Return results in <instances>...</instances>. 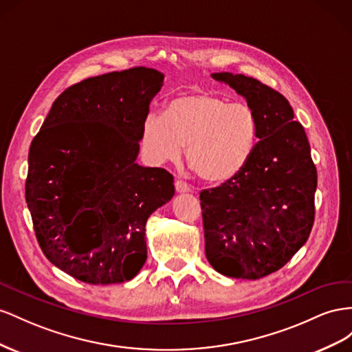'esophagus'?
Returning <instances> with one entry per match:
<instances>
[{"label":"esophagus","mask_w":352,"mask_h":352,"mask_svg":"<svg viewBox=\"0 0 352 352\" xmlns=\"http://www.w3.org/2000/svg\"><path fill=\"white\" fill-rule=\"evenodd\" d=\"M175 190L178 193L192 192V188H190V186L186 182H183V179H175Z\"/></svg>","instance_id":"esophagus-1"}]
</instances>
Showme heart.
I'll use <instances>...</instances> for the list:
<instances>
[{"instance_id": "1", "label": "heart", "mask_w": 352, "mask_h": 352, "mask_svg": "<svg viewBox=\"0 0 352 352\" xmlns=\"http://www.w3.org/2000/svg\"><path fill=\"white\" fill-rule=\"evenodd\" d=\"M259 143V122L246 103H230L206 91L182 94L165 106L162 116L148 115L140 144L152 164L182 156L205 183L221 184L248 166Z\"/></svg>"}]
</instances>
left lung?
<instances>
[{
	"label": "left lung",
	"instance_id": "1",
	"mask_svg": "<svg viewBox=\"0 0 352 352\" xmlns=\"http://www.w3.org/2000/svg\"><path fill=\"white\" fill-rule=\"evenodd\" d=\"M254 109L259 143L230 182L200 192L205 254L218 273L256 280L287 264L314 224L317 169L304 126L271 87L245 75L212 74Z\"/></svg>",
	"mask_w": 352,
	"mask_h": 352
}]
</instances>
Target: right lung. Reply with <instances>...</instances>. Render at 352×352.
Returning a JSON list of instances; mask_svg holds the SVG:
<instances>
[{
	"mask_svg": "<svg viewBox=\"0 0 352 352\" xmlns=\"http://www.w3.org/2000/svg\"><path fill=\"white\" fill-rule=\"evenodd\" d=\"M162 82L143 66L84 79L54 100L31 143L25 196L39 248L84 283L135 277L147 218L174 196L168 170L135 164Z\"/></svg>",
	"mask_w": 352,
	"mask_h": 352,
	"instance_id": "obj_1",
	"label": "right lung"
}]
</instances>
